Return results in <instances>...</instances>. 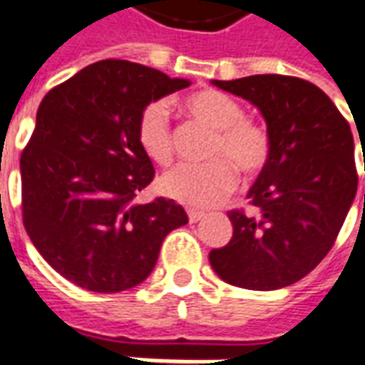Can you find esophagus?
<instances>
[{"label": "esophagus", "mask_w": 365, "mask_h": 365, "mask_svg": "<svg viewBox=\"0 0 365 365\" xmlns=\"http://www.w3.org/2000/svg\"><path fill=\"white\" fill-rule=\"evenodd\" d=\"M187 217H190L191 222H197V221H201L203 217H205V213H203V211H195V209H190V211H187Z\"/></svg>", "instance_id": "obj_1"}]
</instances>
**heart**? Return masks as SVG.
Instances as JSON below:
<instances>
[{"label":"heart","instance_id":"b5f03b06","mask_svg":"<svg viewBox=\"0 0 365 365\" xmlns=\"http://www.w3.org/2000/svg\"><path fill=\"white\" fill-rule=\"evenodd\" d=\"M185 113L215 130L205 164H180L160 178V190L170 199L190 207H211L237 185L233 162L242 174L254 175L268 164L269 136L266 128L245 119V109L219 90H199L182 99ZM136 143L144 156L166 166L172 160V133L168 111L160 101L144 105L135 125ZM225 155V159L220 156Z\"/></svg>","mask_w":365,"mask_h":365}]
</instances>
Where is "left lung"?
<instances>
[{
    "label": "left lung",
    "instance_id": "obj_1",
    "mask_svg": "<svg viewBox=\"0 0 365 365\" xmlns=\"http://www.w3.org/2000/svg\"><path fill=\"white\" fill-rule=\"evenodd\" d=\"M211 83L260 109L272 148L248 191L258 215L230 211L232 238L209 262L230 285L282 289L319 266L344 225L358 190L352 130L330 97L301 78Z\"/></svg>",
    "mask_w": 365,
    "mask_h": 365
}]
</instances>
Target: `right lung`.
<instances>
[{"label": "right lung", "mask_w": 365, "mask_h": 365, "mask_svg": "<svg viewBox=\"0 0 365 365\" xmlns=\"http://www.w3.org/2000/svg\"><path fill=\"white\" fill-rule=\"evenodd\" d=\"M190 86L128 60H101L52 88L21 154L23 225L68 282L96 293L143 283L187 215L174 199L140 205L154 166L136 143L144 105Z\"/></svg>", "instance_id": "1"}]
</instances>
